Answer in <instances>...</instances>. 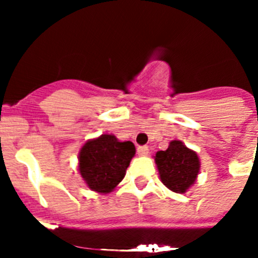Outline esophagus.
<instances>
[{"instance_id":"obj_1","label":"esophagus","mask_w":258,"mask_h":258,"mask_svg":"<svg viewBox=\"0 0 258 258\" xmlns=\"http://www.w3.org/2000/svg\"><path fill=\"white\" fill-rule=\"evenodd\" d=\"M137 152L140 156H146V155H149V147L147 146H140L138 149H137Z\"/></svg>"}]
</instances>
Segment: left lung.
<instances>
[{"instance_id":"1","label":"left lung","mask_w":258,"mask_h":258,"mask_svg":"<svg viewBox=\"0 0 258 258\" xmlns=\"http://www.w3.org/2000/svg\"><path fill=\"white\" fill-rule=\"evenodd\" d=\"M155 163L161 182L177 194L186 192L195 183L200 170L197 152L187 149L181 141H172L165 151H157Z\"/></svg>"}]
</instances>
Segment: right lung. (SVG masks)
<instances>
[{
  "label": "right lung",
  "instance_id": "1",
  "mask_svg": "<svg viewBox=\"0 0 258 258\" xmlns=\"http://www.w3.org/2000/svg\"><path fill=\"white\" fill-rule=\"evenodd\" d=\"M134 155L131 141L120 142L112 134H102L81 147L79 172L90 190L108 194L122 181Z\"/></svg>",
  "mask_w": 258,
  "mask_h": 258
}]
</instances>
